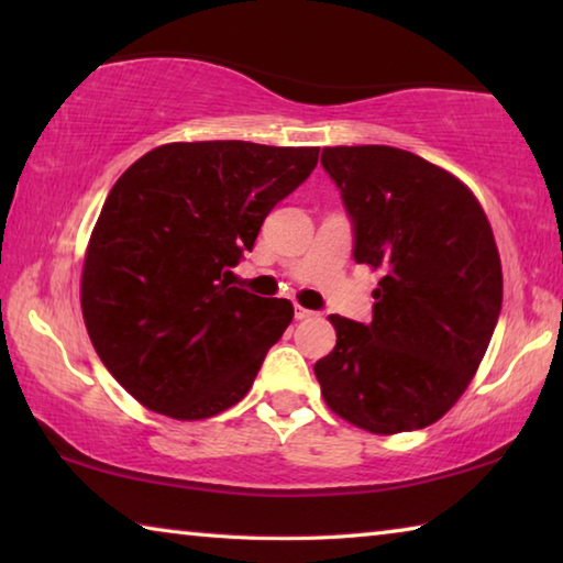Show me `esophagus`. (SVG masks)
<instances>
[{"instance_id": "esophagus-1", "label": "esophagus", "mask_w": 563, "mask_h": 563, "mask_svg": "<svg viewBox=\"0 0 563 563\" xmlns=\"http://www.w3.org/2000/svg\"><path fill=\"white\" fill-rule=\"evenodd\" d=\"M292 316H295V320H308V318L316 316V312H312V310H305V308H300V305H295V312H292Z\"/></svg>"}]
</instances>
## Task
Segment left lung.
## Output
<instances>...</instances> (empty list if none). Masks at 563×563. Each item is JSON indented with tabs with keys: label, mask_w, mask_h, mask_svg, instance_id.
Here are the masks:
<instances>
[{
	"label": "left lung",
	"mask_w": 563,
	"mask_h": 563,
	"mask_svg": "<svg viewBox=\"0 0 563 563\" xmlns=\"http://www.w3.org/2000/svg\"><path fill=\"white\" fill-rule=\"evenodd\" d=\"M355 233L383 273L373 322L330 316L316 362L332 412L373 434L432 424L462 397L501 310V261L479 201L444 168L393 146L322 148Z\"/></svg>",
	"instance_id": "obj_1"
}]
</instances>
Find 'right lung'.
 <instances>
[{"label":"right lung","instance_id":"1","mask_svg":"<svg viewBox=\"0 0 563 563\" xmlns=\"http://www.w3.org/2000/svg\"><path fill=\"white\" fill-rule=\"evenodd\" d=\"M318 154L251 141L166 144L113 184L84 258L81 310L101 362L141 405L206 419L251 389L292 305L235 288L231 268Z\"/></svg>","mask_w":563,"mask_h":563}]
</instances>
